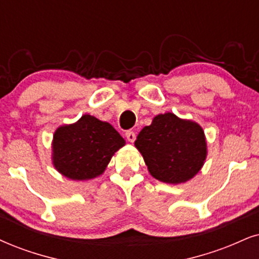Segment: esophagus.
<instances>
[{"mask_svg":"<svg viewBox=\"0 0 259 259\" xmlns=\"http://www.w3.org/2000/svg\"><path fill=\"white\" fill-rule=\"evenodd\" d=\"M125 137H126V140L129 141V142H134V141L136 140V135H135V133L134 132H126L125 133Z\"/></svg>","mask_w":259,"mask_h":259,"instance_id":"obj_1","label":"esophagus"}]
</instances>
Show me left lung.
I'll list each match as a JSON object with an SVG mask.
<instances>
[{"label":"left lung","instance_id":"left-lung-1","mask_svg":"<svg viewBox=\"0 0 259 259\" xmlns=\"http://www.w3.org/2000/svg\"><path fill=\"white\" fill-rule=\"evenodd\" d=\"M135 147L150 176L166 184L192 179L207 159V140L198 123L167 112L155 116L141 130Z\"/></svg>","mask_w":259,"mask_h":259}]
</instances>
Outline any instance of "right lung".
Returning a JSON list of instances; mask_svg holds the SVG:
<instances>
[{
    "label": "right lung",
    "mask_w": 259,
    "mask_h": 259,
    "mask_svg": "<svg viewBox=\"0 0 259 259\" xmlns=\"http://www.w3.org/2000/svg\"><path fill=\"white\" fill-rule=\"evenodd\" d=\"M125 140L110 123L83 114L77 122L58 126L54 134L52 165L71 181H90L103 175Z\"/></svg>",
    "instance_id": "right-lung-1"
}]
</instances>
